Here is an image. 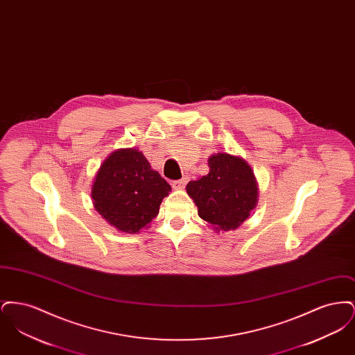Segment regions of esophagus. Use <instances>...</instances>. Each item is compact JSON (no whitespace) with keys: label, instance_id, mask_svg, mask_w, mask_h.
<instances>
[{"label":"esophagus","instance_id":"esophagus-1","mask_svg":"<svg viewBox=\"0 0 355 355\" xmlns=\"http://www.w3.org/2000/svg\"><path fill=\"white\" fill-rule=\"evenodd\" d=\"M186 184H187V178H182V180H177V181H173L171 185L174 189H184Z\"/></svg>","mask_w":355,"mask_h":355}]
</instances>
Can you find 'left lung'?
<instances>
[{"instance_id":"1","label":"left lung","mask_w":355,"mask_h":355,"mask_svg":"<svg viewBox=\"0 0 355 355\" xmlns=\"http://www.w3.org/2000/svg\"><path fill=\"white\" fill-rule=\"evenodd\" d=\"M210 171L186 185L198 216L217 230H234L250 216L258 190L253 170L239 157L218 153L209 158Z\"/></svg>"}]
</instances>
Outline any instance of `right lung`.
I'll list each match as a JSON object with an SVG mask.
<instances>
[{"label":"right lung","mask_w":355,"mask_h":355,"mask_svg":"<svg viewBox=\"0 0 355 355\" xmlns=\"http://www.w3.org/2000/svg\"><path fill=\"white\" fill-rule=\"evenodd\" d=\"M170 190L142 153L121 149L102 164L92 197L96 210L110 225L125 233H138L157 217Z\"/></svg>","instance_id":"right-lung-1"}]
</instances>
